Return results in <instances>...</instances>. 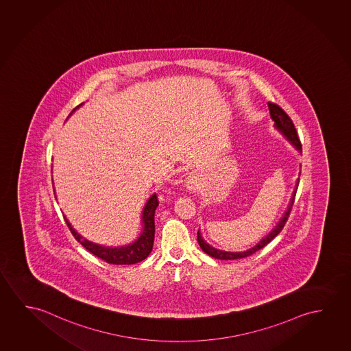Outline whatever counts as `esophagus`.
Returning a JSON list of instances; mask_svg holds the SVG:
<instances>
[{"label":"esophagus","mask_w":351,"mask_h":351,"mask_svg":"<svg viewBox=\"0 0 351 351\" xmlns=\"http://www.w3.org/2000/svg\"><path fill=\"white\" fill-rule=\"evenodd\" d=\"M186 187L189 191H195L197 189V178H195V175L192 173V175H189L186 178Z\"/></svg>","instance_id":"obj_1"}]
</instances>
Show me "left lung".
Masks as SVG:
<instances>
[{"label":"left lung","mask_w":351,"mask_h":351,"mask_svg":"<svg viewBox=\"0 0 351 351\" xmlns=\"http://www.w3.org/2000/svg\"><path fill=\"white\" fill-rule=\"evenodd\" d=\"M269 104V109H270L271 119L275 121V129L278 130L282 135L286 137V140L289 141L291 143V146L294 147L298 152H300L302 154V143L299 141L298 137L297 130L295 126L293 124L291 119L287 115L286 112L283 109L280 108V106H277L275 103H267ZM298 184H299V178H298L297 184H295V189L293 191V195H291V202L287 206V210L285 211V214L282 215L280 219V221L276 223V226L271 230L270 232L267 233L259 243H256V245H254L253 248L248 249V250H244V252H225V250H220V249H216L205 242L204 238L202 237L199 231L197 233V237H198V243H199L200 248L204 252V253L210 255L213 258L219 260H236L242 259V258H247L249 255L258 252L259 249L264 248L266 244L274 239V238L278 234V233L283 230V227L286 225L287 220L291 214V208L294 204V198H295V193H297Z\"/></svg>","instance_id":"obj_1"}]
</instances>
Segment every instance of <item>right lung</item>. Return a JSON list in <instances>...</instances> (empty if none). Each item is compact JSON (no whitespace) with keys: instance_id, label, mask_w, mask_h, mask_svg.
I'll return each mask as SVG.
<instances>
[{"instance_id":"obj_1","label":"right lung","mask_w":351,"mask_h":351,"mask_svg":"<svg viewBox=\"0 0 351 351\" xmlns=\"http://www.w3.org/2000/svg\"><path fill=\"white\" fill-rule=\"evenodd\" d=\"M82 104L84 103H81L75 109H73V112L80 108ZM158 205H159V202L154 193L151 195L149 199L147 200L146 205L143 206V211L141 215L142 230H141L140 236L134 242L120 245V247H107V245L87 241L86 238L82 237L80 233L76 232L75 228L71 226V222L68 221V219L65 216L64 219L76 241L80 242L81 245L84 248H86L90 253L96 255L99 259L104 260L108 264L132 265L146 259L152 252L153 243H154V232H156L154 213H156Z\"/></svg>"}]
</instances>
